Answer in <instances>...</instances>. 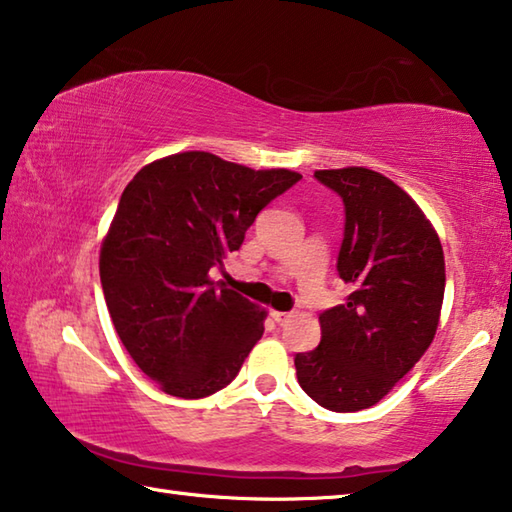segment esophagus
Here are the masks:
<instances>
[{"label":"esophagus","mask_w":512,"mask_h":512,"mask_svg":"<svg viewBox=\"0 0 512 512\" xmlns=\"http://www.w3.org/2000/svg\"><path fill=\"white\" fill-rule=\"evenodd\" d=\"M271 318L275 320L277 325H287L289 320L293 318V314H289V311H271Z\"/></svg>","instance_id":"34e87169"}]
</instances>
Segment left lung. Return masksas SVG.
<instances>
[{"instance_id": "obj_1", "label": "left lung", "mask_w": 512, "mask_h": 512, "mask_svg": "<svg viewBox=\"0 0 512 512\" xmlns=\"http://www.w3.org/2000/svg\"><path fill=\"white\" fill-rule=\"evenodd\" d=\"M341 196L345 230L336 271L352 293L325 309L316 350L296 354L298 384L323 409H370L433 341L445 296L436 230L393 180L363 167L316 171Z\"/></svg>"}]
</instances>
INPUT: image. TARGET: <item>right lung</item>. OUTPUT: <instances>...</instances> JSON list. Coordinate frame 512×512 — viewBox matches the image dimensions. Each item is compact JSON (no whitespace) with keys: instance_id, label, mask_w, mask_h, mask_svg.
Masks as SVG:
<instances>
[{"instance_id":"1","label":"right lung","mask_w":512,"mask_h":512,"mask_svg":"<svg viewBox=\"0 0 512 512\" xmlns=\"http://www.w3.org/2000/svg\"><path fill=\"white\" fill-rule=\"evenodd\" d=\"M300 178L187 151L146 164L126 185L101 246V287L121 343L164 393L221 391L262 339L266 311L210 271Z\"/></svg>"}]
</instances>
